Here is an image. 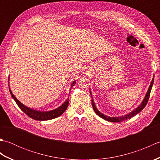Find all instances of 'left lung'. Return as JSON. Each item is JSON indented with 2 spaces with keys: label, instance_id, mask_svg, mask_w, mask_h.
Returning a JSON list of instances; mask_svg holds the SVG:
<instances>
[{
  "label": "left lung",
  "instance_id": "left-lung-1",
  "mask_svg": "<svg viewBox=\"0 0 160 160\" xmlns=\"http://www.w3.org/2000/svg\"><path fill=\"white\" fill-rule=\"evenodd\" d=\"M153 82H154V78L152 79L150 86H149V88H148V89L147 91V94H146V96L144 98V99L143 100V101H142V104L137 108H135L134 111H132V112H131L130 113H128V114L126 115H124V116H121V117H108V116H107V115H105L102 113H100V112L97 109V108L96 107V104H95L94 102H93V98H91V104H92V107H93V110H94L95 112H96V113L98 115V116L104 119V120H107V121H109V122H122L124 120H128V119H131L132 117L135 116V115H137L138 113H140V112L142 110H143V108L146 107V105H147L149 97H150V93H151V91L152 84H153ZM90 93H91V91H90Z\"/></svg>",
  "mask_w": 160,
  "mask_h": 160
}]
</instances>
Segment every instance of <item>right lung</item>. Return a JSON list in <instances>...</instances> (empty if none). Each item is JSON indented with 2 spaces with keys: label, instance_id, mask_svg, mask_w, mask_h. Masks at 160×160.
Masks as SVG:
<instances>
[{
  "label": "right lung",
  "instance_id": "right-lung-1",
  "mask_svg": "<svg viewBox=\"0 0 160 160\" xmlns=\"http://www.w3.org/2000/svg\"><path fill=\"white\" fill-rule=\"evenodd\" d=\"M76 83V81L73 82V83L71 84V87H73ZM9 91H10V93H11L12 97L13 98V99L15 100L16 104H18V106L19 107L20 109H21L27 115H28L29 118H31L33 119V120H39V121L49 120H52V119L58 118L65 111V110L67 109V108L68 107V104H69V98H68V99L64 102L61 105L60 107L56 108V109L50 111H45V112L38 111L32 109V108H30L28 107L25 106L24 104H22L14 96H13L12 91L10 90V88H9Z\"/></svg>",
  "mask_w": 160,
  "mask_h": 160
}]
</instances>
